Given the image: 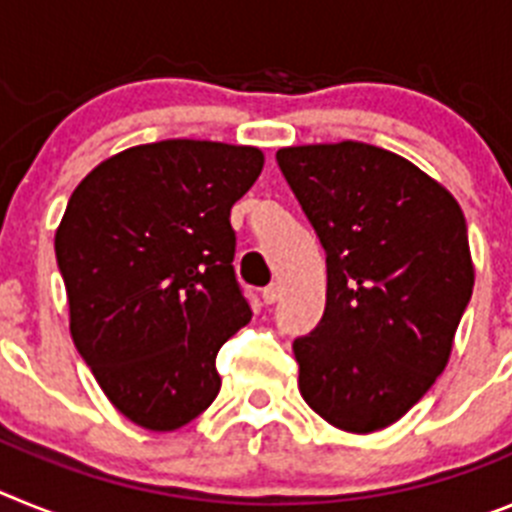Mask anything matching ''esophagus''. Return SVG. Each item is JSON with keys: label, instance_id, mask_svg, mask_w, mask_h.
Here are the masks:
<instances>
[{"label": "esophagus", "instance_id": "esophagus-1", "mask_svg": "<svg viewBox=\"0 0 512 512\" xmlns=\"http://www.w3.org/2000/svg\"><path fill=\"white\" fill-rule=\"evenodd\" d=\"M261 297H264L266 305H274V302H277L279 297H282V284H279V282H271L269 287H266L264 292H261Z\"/></svg>", "mask_w": 512, "mask_h": 512}]
</instances>
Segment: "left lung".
I'll use <instances>...</instances> for the list:
<instances>
[{"mask_svg": "<svg viewBox=\"0 0 512 512\" xmlns=\"http://www.w3.org/2000/svg\"><path fill=\"white\" fill-rule=\"evenodd\" d=\"M277 161L328 266L323 320L292 346L300 395L341 431H382L449 364L474 287L464 212L408 158L359 140Z\"/></svg>", "mask_w": 512, "mask_h": 512, "instance_id": "8db88e82", "label": "left lung"}]
</instances>
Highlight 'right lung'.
<instances>
[{"instance_id":"right-lung-1","label":"right lung","mask_w":512,"mask_h":512,"mask_svg":"<svg viewBox=\"0 0 512 512\" xmlns=\"http://www.w3.org/2000/svg\"><path fill=\"white\" fill-rule=\"evenodd\" d=\"M264 153L158 140L94 166L56 230L69 328L107 400L146 431H176L220 392L215 356L251 307L233 274L230 207Z\"/></svg>"}]
</instances>
